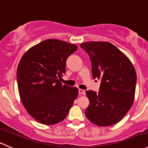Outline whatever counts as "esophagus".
<instances>
[{
  "label": "esophagus",
  "mask_w": 148,
  "mask_h": 148,
  "mask_svg": "<svg viewBox=\"0 0 148 148\" xmlns=\"http://www.w3.org/2000/svg\"><path fill=\"white\" fill-rule=\"evenodd\" d=\"M78 93H79V94H80V95H85L86 92H85V90H83V89H79Z\"/></svg>",
  "instance_id": "esophagus-1"
}]
</instances>
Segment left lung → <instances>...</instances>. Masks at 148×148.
Returning a JSON list of instances; mask_svg holds the SVG:
<instances>
[{
	"instance_id": "left-lung-1",
	"label": "left lung",
	"mask_w": 148,
	"mask_h": 148,
	"mask_svg": "<svg viewBox=\"0 0 148 148\" xmlns=\"http://www.w3.org/2000/svg\"><path fill=\"white\" fill-rule=\"evenodd\" d=\"M90 58L93 79H100L99 93L87 90L89 105L86 117L99 127L122 120L133 104L137 75L131 61L116 47L107 42L80 44Z\"/></svg>"
}]
</instances>
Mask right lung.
<instances>
[{"label":"right lung","mask_w":148,"mask_h":148,"mask_svg":"<svg viewBox=\"0 0 148 148\" xmlns=\"http://www.w3.org/2000/svg\"><path fill=\"white\" fill-rule=\"evenodd\" d=\"M77 46L58 39H47L23 55L17 68L20 99L37 122L51 125L67 116L78 94L76 87L60 81L66 60Z\"/></svg>","instance_id":"right-lung-1"}]
</instances>
